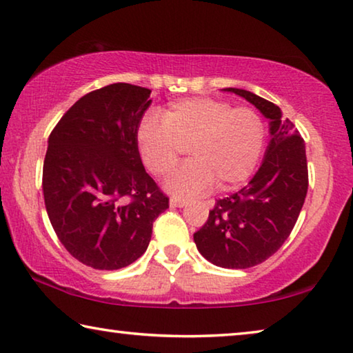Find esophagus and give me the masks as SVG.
Returning a JSON list of instances; mask_svg holds the SVG:
<instances>
[{
    "instance_id": "obj_1",
    "label": "esophagus",
    "mask_w": 353,
    "mask_h": 353,
    "mask_svg": "<svg viewBox=\"0 0 353 353\" xmlns=\"http://www.w3.org/2000/svg\"><path fill=\"white\" fill-rule=\"evenodd\" d=\"M185 204H187V202H185V199H179V198H171V201H170V205L171 207H183Z\"/></svg>"
}]
</instances>
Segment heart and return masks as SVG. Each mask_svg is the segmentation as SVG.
Here are the masks:
<instances>
[{"label": "heart", "mask_w": 353, "mask_h": 353, "mask_svg": "<svg viewBox=\"0 0 353 353\" xmlns=\"http://www.w3.org/2000/svg\"><path fill=\"white\" fill-rule=\"evenodd\" d=\"M146 168L163 177L174 170L183 148L191 160L166 181V190L179 198L240 187L254 174L266 145V124L250 107L227 101L187 98L174 101L160 115L148 112L135 134Z\"/></svg>", "instance_id": "obj_1"}]
</instances>
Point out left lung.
Segmentation results:
<instances>
[{"mask_svg":"<svg viewBox=\"0 0 353 353\" xmlns=\"http://www.w3.org/2000/svg\"><path fill=\"white\" fill-rule=\"evenodd\" d=\"M270 119L271 140L246 187L218 199L194 234L204 259L227 270H246L270 259L290 236L308 190L305 143L280 107L241 88H224Z\"/></svg>","mask_w":353,"mask_h":353,"instance_id":"8db88e82","label":"left lung"}]
</instances>
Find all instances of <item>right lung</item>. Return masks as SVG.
<instances>
[{
	"mask_svg": "<svg viewBox=\"0 0 353 353\" xmlns=\"http://www.w3.org/2000/svg\"><path fill=\"white\" fill-rule=\"evenodd\" d=\"M151 90L110 83L70 107L48 139L43 196L65 249L94 270H121L146 252L170 207L141 163L137 128Z\"/></svg>",
	"mask_w": 353,
	"mask_h": 353,
	"instance_id": "1",
	"label": "right lung"
}]
</instances>
